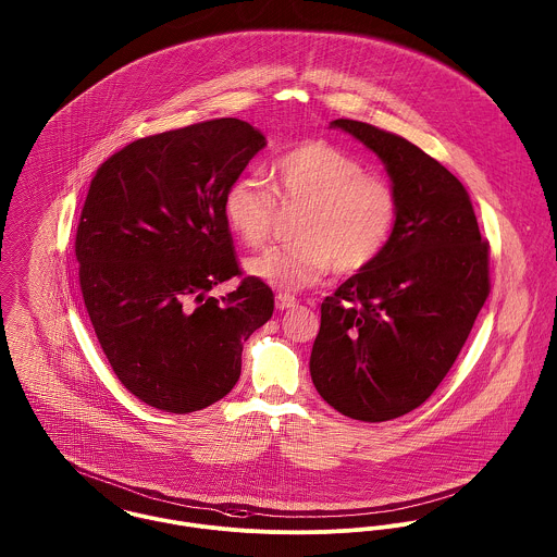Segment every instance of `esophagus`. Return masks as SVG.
I'll use <instances>...</instances> for the list:
<instances>
[{"instance_id":"34e87169","label":"esophagus","mask_w":557,"mask_h":557,"mask_svg":"<svg viewBox=\"0 0 557 557\" xmlns=\"http://www.w3.org/2000/svg\"><path fill=\"white\" fill-rule=\"evenodd\" d=\"M294 307H298V298H294L292 294H278L276 296V309L278 311H287V309H294Z\"/></svg>"}]
</instances>
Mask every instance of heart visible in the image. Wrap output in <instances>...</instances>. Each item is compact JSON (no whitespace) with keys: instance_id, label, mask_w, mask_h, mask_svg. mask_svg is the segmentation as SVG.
<instances>
[{"instance_id":"obj_1","label":"heart","mask_w":557,"mask_h":557,"mask_svg":"<svg viewBox=\"0 0 557 557\" xmlns=\"http://www.w3.org/2000/svg\"><path fill=\"white\" fill-rule=\"evenodd\" d=\"M270 186L272 193L252 177H238L225 190L223 216L232 234L255 248L274 230L276 203L302 208L294 225L296 242L248 261V272L274 287H311L330 268L358 274L380 259L395 232V188L327 141H305L274 160Z\"/></svg>"}]
</instances>
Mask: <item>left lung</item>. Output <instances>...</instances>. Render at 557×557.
Here are the masks:
<instances>
[{"instance_id":"left-lung-1","label":"left lung","mask_w":557,"mask_h":557,"mask_svg":"<svg viewBox=\"0 0 557 557\" xmlns=\"http://www.w3.org/2000/svg\"><path fill=\"white\" fill-rule=\"evenodd\" d=\"M384 160L397 223L380 259L321 302L311 351L319 395L343 416L384 422L442 384L488 298V242L463 184L411 141L334 120Z\"/></svg>"}]
</instances>
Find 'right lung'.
Returning <instances> with one entry per match:
<instances>
[{
	"instance_id": "add662e5",
	"label": "right lung",
	"mask_w": 557,
	"mask_h": 557,
	"mask_svg": "<svg viewBox=\"0 0 557 557\" xmlns=\"http://www.w3.org/2000/svg\"><path fill=\"white\" fill-rule=\"evenodd\" d=\"M265 137L236 117L137 139L89 184L75 255L98 343L128 393L169 413L225 397L246 338L274 313V294L242 276L223 197Z\"/></svg>"
}]
</instances>
